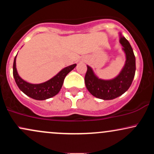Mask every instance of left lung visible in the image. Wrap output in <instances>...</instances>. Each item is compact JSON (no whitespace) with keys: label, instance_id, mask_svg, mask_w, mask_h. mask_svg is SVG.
Here are the masks:
<instances>
[{"label":"left lung","instance_id":"1","mask_svg":"<svg viewBox=\"0 0 154 154\" xmlns=\"http://www.w3.org/2000/svg\"><path fill=\"white\" fill-rule=\"evenodd\" d=\"M119 34V43L125 54V63L119 75L111 79H100L91 66L88 70L85 82L88 91L93 96L102 100H112L125 93L131 85L135 74V57L128 40Z\"/></svg>","mask_w":154,"mask_h":154}]
</instances>
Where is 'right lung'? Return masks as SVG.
<instances>
[{
    "label": "right lung",
    "instance_id": "add662e5",
    "mask_svg": "<svg viewBox=\"0 0 154 154\" xmlns=\"http://www.w3.org/2000/svg\"><path fill=\"white\" fill-rule=\"evenodd\" d=\"M17 56L14 58L13 65V75L15 82L21 91L35 100H46L57 95L62 87L63 80L66 76L77 66L76 63H74L70 66L64 67L59 73L56 74L54 77L46 82L40 84H32L26 82L19 75L17 69V65H16Z\"/></svg>",
    "mask_w": 154,
    "mask_h": 154
}]
</instances>
